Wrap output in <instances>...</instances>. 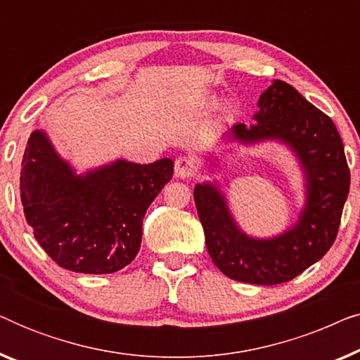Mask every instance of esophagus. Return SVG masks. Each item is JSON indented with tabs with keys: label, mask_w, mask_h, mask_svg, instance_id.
Here are the masks:
<instances>
[{
	"label": "esophagus",
	"mask_w": 360,
	"mask_h": 360,
	"mask_svg": "<svg viewBox=\"0 0 360 360\" xmlns=\"http://www.w3.org/2000/svg\"><path fill=\"white\" fill-rule=\"evenodd\" d=\"M195 170L196 165L193 159H190V157H179V159L175 160L174 172L176 179H190V176L195 174Z\"/></svg>",
	"instance_id": "esophagus-1"
}]
</instances>
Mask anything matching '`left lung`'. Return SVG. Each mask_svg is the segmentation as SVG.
<instances>
[{
	"label": "left lung",
	"instance_id": "8db88e82",
	"mask_svg": "<svg viewBox=\"0 0 360 360\" xmlns=\"http://www.w3.org/2000/svg\"><path fill=\"white\" fill-rule=\"evenodd\" d=\"M257 124H234L231 141L278 139L293 149L307 174V205L298 223L274 239H254L236 226L216 185L198 184L193 196L211 260L229 278L277 285L293 280L318 262L336 240L349 193L344 146L331 117L275 80L259 98Z\"/></svg>",
	"mask_w": 360,
	"mask_h": 360
}]
</instances>
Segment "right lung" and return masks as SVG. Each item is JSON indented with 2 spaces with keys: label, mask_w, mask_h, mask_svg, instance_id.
<instances>
[{
  "label": "right lung",
  "mask_w": 360,
  "mask_h": 360,
  "mask_svg": "<svg viewBox=\"0 0 360 360\" xmlns=\"http://www.w3.org/2000/svg\"><path fill=\"white\" fill-rule=\"evenodd\" d=\"M174 175V162L116 160L85 175L53 150L44 131L29 137L21 164V201L39 245L62 269L112 274L139 252L142 219Z\"/></svg>",
  "instance_id": "1"
}]
</instances>
